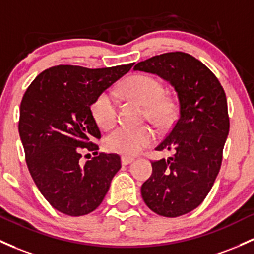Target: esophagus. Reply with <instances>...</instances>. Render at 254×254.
<instances>
[{
	"instance_id": "esophagus-1",
	"label": "esophagus",
	"mask_w": 254,
	"mask_h": 254,
	"mask_svg": "<svg viewBox=\"0 0 254 254\" xmlns=\"http://www.w3.org/2000/svg\"><path fill=\"white\" fill-rule=\"evenodd\" d=\"M135 160L133 158H130V157H122V164L123 165H127V164L132 163V161Z\"/></svg>"
}]
</instances>
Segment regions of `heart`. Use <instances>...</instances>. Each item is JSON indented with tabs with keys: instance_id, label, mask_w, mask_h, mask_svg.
Returning <instances> with one entry per match:
<instances>
[{
	"instance_id": "obj_1",
	"label": "heart",
	"mask_w": 254,
	"mask_h": 254,
	"mask_svg": "<svg viewBox=\"0 0 254 254\" xmlns=\"http://www.w3.org/2000/svg\"><path fill=\"white\" fill-rule=\"evenodd\" d=\"M123 93L146 107L147 117L158 127H164L176 114V104L164 95V86L154 77L136 74L123 84ZM91 114L102 129H111L118 119L117 99L112 91H105L91 105ZM154 141V132L148 127H121L106 138L108 150L123 155H137Z\"/></svg>"
}]
</instances>
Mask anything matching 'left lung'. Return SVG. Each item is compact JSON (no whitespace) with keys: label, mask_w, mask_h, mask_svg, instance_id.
Returning a JSON list of instances; mask_svg holds the SVG:
<instances>
[{"label":"left lung","mask_w":254,"mask_h":254,"mask_svg":"<svg viewBox=\"0 0 254 254\" xmlns=\"http://www.w3.org/2000/svg\"><path fill=\"white\" fill-rule=\"evenodd\" d=\"M133 69L158 74L177 93L178 119L155 148L174 149L175 154L152 161L153 172L141 195L153 212L182 216L204 201L221 169L229 133L227 97L217 77L187 53L155 55Z\"/></svg>","instance_id":"8db88e82"}]
</instances>
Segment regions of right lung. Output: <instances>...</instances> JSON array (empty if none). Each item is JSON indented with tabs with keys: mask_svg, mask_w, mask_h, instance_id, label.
Segmentation results:
<instances>
[{
	"mask_svg": "<svg viewBox=\"0 0 254 254\" xmlns=\"http://www.w3.org/2000/svg\"><path fill=\"white\" fill-rule=\"evenodd\" d=\"M133 64L107 68L59 65L35 78L20 104L19 135L33 182L55 210L72 217L99 207L122 168L118 154H97L101 137L90 106ZM83 150L96 154L84 166Z\"/></svg>",
	"mask_w": 254,
	"mask_h": 254,
	"instance_id": "add662e5",
	"label": "right lung"
}]
</instances>
